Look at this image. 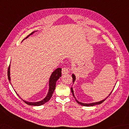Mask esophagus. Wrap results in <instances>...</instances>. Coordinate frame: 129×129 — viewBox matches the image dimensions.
<instances>
[{"label": "esophagus", "mask_w": 129, "mask_h": 129, "mask_svg": "<svg viewBox=\"0 0 129 129\" xmlns=\"http://www.w3.org/2000/svg\"><path fill=\"white\" fill-rule=\"evenodd\" d=\"M70 71L69 68H64L62 69V74H67L69 73Z\"/></svg>", "instance_id": "obj_1"}]
</instances>
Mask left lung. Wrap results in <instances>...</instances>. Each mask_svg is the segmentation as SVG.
<instances>
[{
	"instance_id": "left-lung-1",
	"label": "left lung",
	"mask_w": 129,
	"mask_h": 129,
	"mask_svg": "<svg viewBox=\"0 0 129 129\" xmlns=\"http://www.w3.org/2000/svg\"><path fill=\"white\" fill-rule=\"evenodd\" d=\"M72 77H73V83H74V82H75V80H76V77H75V75L73 74V75H72ZM71 92H72V93H73V97H74V98L75 99V100H76V101L77 102V103H78L79 104H81V105H82V106H86V107H89V106H95V105H98V104H101L102 103H103V102L105 101L106 99L108 97L109 95H110V94L112 93V91L110 92V93L109 94V95L107 97H106V98H105V99H104L103 100H102V101H100V102H94V103H82V102H79V101H77V100H76V97H75V96L74 95V91H73V88H71Z\"/></svg>"
}]
</instances>
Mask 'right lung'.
Masks as SVG:
<instances>
[{"mask_svg":"<svg viewBox=\"0 0 129 129\" xmlns=\"http://www.w3.org/2000/svg\"><path fill=\"white\" fill-rule=\"evenodd\" d=\"M35 32H33L30 35H29L27 37H26V38L28 37L29 36L32 35L34 34ZM25 38V39H26ZM25 40V39H24ZM10 64L9 65V67L8 68V79L9 81L10 82ZM61 76V68H57L54 71L51 76L50 77L49 81V91L48 92V94L47 95V96L45 97L43 100H42L41 101L37 102H29L27 101H23L25 102L28 104V105L29 106H40L41 105H43L44 103H46L48 101H49L50 100V99L52 97L53 93L55 89V86H56V81H57L60 77ZM18 95L19 94H17Z\"/></svg>","mask_w":129,"mask_h":129,"instance_id":"right-lung-1","label":"right lung"}]
</instances>
